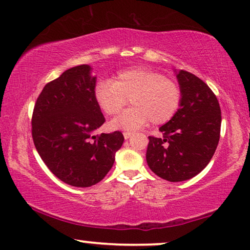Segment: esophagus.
Instances as JSON below:
<instances>
[{"instance_id":"1","label":"esophagus","mask_w":250,"mask_h":250,"mask_svg":"<svg viewBox=\"0 0 250 250\" xmlns=\"http://www.w3.org/2000/svg\"><path fill=\"white\" fill-rule=\"evenodd\" d=\"M131 135H132V132H124L125 139H129L130 137H131Z\"/></svg>"}]
</instances>
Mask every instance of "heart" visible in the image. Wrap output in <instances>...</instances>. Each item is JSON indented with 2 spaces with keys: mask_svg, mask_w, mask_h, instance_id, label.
<instances>
[{
  "mask_svg": "<svg viewBox=\"0 0 250 250\" xmlns=\"http://www.w3.org/2000/svg\"><path fill=\"white\" fill-rule=\"evenodd\" d=\"M94 98L102 111L114 115L129 98L132 106L110 122L112 129L137 130L149 121L163 125L177 113L181 91L162 73L145 68L126 69L117 73L113 82L101 80L94 89Z\"/></svg>",
  "mask_w": 250,
  "mask_h": 250,
  "instance_id": "1",
  "label": "heart"
}]
</instances>
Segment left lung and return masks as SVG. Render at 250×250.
Wrapping results in <instances>:
<instances>
[{"label":"left lung","instance_id":"obj_1","mask_svg":"<svg viewBox=\"0 0 250 250\" xmlns=\"http://www.w3.org/2000/svg\"><path fill=\"white\" fill-rule=\"evenodd\" d=\"M181 103L174 117L160 128L163 137H148L146 161L164 180L185 181L207 167L220 140L221 108L203 80L184 70H174Z\"/></svg>","mask_w":250,"mask_h":250}]
</instances>
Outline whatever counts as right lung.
<instances>
[{
	"mask_svg": "<svg viewBox=\"0 0 250 250\" xmlns=\"http://www.w3.org/2000/svg\"><path fill=\"white\" fill-rule=\"evenodd\" d=\"M88 64L65 70L48 83L33 113V139L56 178L73 187H90L113 167L124 144L120 131L94 135L105 119L94 98L96 76Z\"/></svg>",
	"mask_w": 250,
	"mask_h": 250,
	"instance_id": "obj_1",
	"label": "right lung"
}]
</instances>
